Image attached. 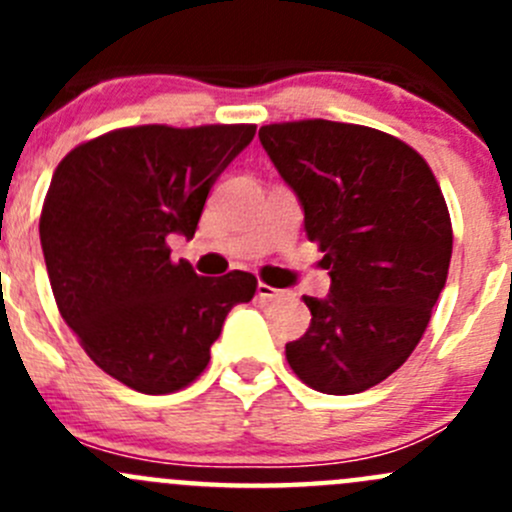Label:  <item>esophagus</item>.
<instances>
[{"label":"esophagus","instance_id":"34e87169","mask_svg":"<svg viewBox=\"0 0 512 512\" xmlns=\"http://www.w3.org/2000/svg\"><path fill=\"white\" fill-rule=\"evenodd\" d=\"M257 297H260L262 302H272V299L282 297V292H280V289L265 285V282H260V285H257Z\"/></svg>","mask_w":512,"mask_h":512}]
</instances>
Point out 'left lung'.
<instances>
[{
	"instance_id": "1",
	"label": "left lung",
	"mask_w": 512,
	"mask_h": 512,
	"mask_svg": "<svg viewBox=\"0 0 512 512\" xmlns=\"http://www.w3.org/2000/svg\"><path fill=\"white\" fill-rule=\"evenodd\" d=\"M260 143L304 210L332 287L304 297L312 324L285 347L322 394H359L394 374L446 287L453 230L431 168L411 146L354 123L292 121Z\"/></svg>"
}]
</instances>
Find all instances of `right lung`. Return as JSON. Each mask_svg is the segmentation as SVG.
<instances>
[{
  "instance_id": "right-lung-1",
  "label": "right lung",
  "mask_w": 512,
  "mask_h": 512,
  "mask_svg": "<svg viewBox=\"0 0 512 512\" xmlns=\"http://www.w3.org/2000/svg\"><path fill=\"white\" fill-rule=\"evenodd\" d=\"M255 126L118 128L59 163L39 237L61 317L98 369L141 394L198 379L227 312L255 297L232 270L200 277L173 262L170 235H195L210 188Z\"/></svg>"
}]
</instances>
